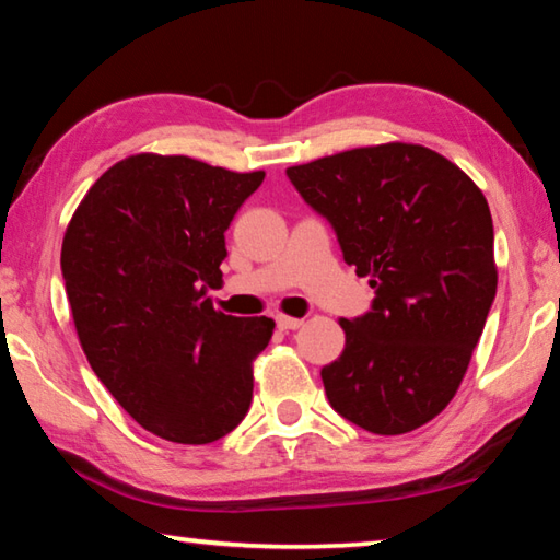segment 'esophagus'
<instances>
[{
    "mask_svg": "<svg viewBox=\"0 0 560 560\" xmlns=\"http://www.w3.org/2000/svg\"><path fill=\"white\" fill-rule=\"evenodd\" d=\"M277 326H279V330H296L303 326V320L291 318V316H277Z\"/></svg>",
    "mask_w": 560,
    "mask_h": 560,
    "instance_id": "obj_1",
    "label": "esophagus"
}]
</instances>
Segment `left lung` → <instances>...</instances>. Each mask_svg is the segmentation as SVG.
<instances>
[{"instance_id": "8db88e82", "label": "left lung", "mask_w": 560, "mask_h": 560, "mask_svg": "<svg viewBox=\"0 0 560 560\" xmlns=\"http://www.w3.org/2000/svg\"><path fill=\"white\" fill-rule=\"evenodd\" d=\"M287 175L375 291L371 311L340 320L346 348L320 371L330 407L375 434L422 428L457 393L497 296L485 195L447 158L407 143Z\"/></svg>"}]
</instances>
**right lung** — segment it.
<instances>
[{"label":"right lung","instance_id":"add662e5","mask_svg":"<svg viewBox=\"0 0 560 560\" xmlns=\"http://www.w3.org/2000/svg\"><path fill=\"white\" fill-rule=\"evenodd\" d=\"M264 173L185 155L106 170L66 230L61 273L93 373L140 428L179 444L230 434L252 405V360L273 320L220 314L224 232Z\"/></svg>","mask_w":560,"mask_h":560}]
</instances>
